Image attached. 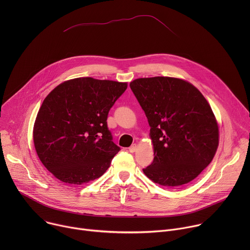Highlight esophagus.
Returning a JSON list of instances; mask_svg holds the SVG:
<instances>
[{
  "label": "esophagus",
  "instance_id": "esophagus-1",
  "mask_svg": "<svg viewBox=\"0 0 250 250\" xmlns=\"http://www.w3.org/2000/svg\"><path fill=\"white\" fill-rule=\"evenodd\" d=\"M136 149H137V146L134 144V145H132L129 148H128V150H129V152H131V153H133V152H135L136 151Z\"/></svg>",
  "mask_w": 250,
  "mask_h": 250
}]
</instances>
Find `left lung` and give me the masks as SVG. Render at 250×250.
<instances>
[{"label":"left lung","mask_w":250,"mask_h":250,"mask_svg":"<svg viewBox=\"0 0 250 250\" xmlns=\"http://www.w3.org/2000/svg\"><path fill=\"white\" fill-rule=\"evenodd\" d=\"M129 86L147 118L154 148L153 162L144 173L166 187L191 182L218 149L219 126L210 105L181 79L139 78Z\"/></svg>","instance_id":"8db88e82"}]
</instances>
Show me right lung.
<instances>
[{
	"label": "right lung",
	"instance_id": "add662e5",
	"mask_svg": "<svg viewBox=\"0 0 250 250\" xmlns=\"http://www.w3.org/2000/svg\"><path fill=\"white\" fill-rule=\"evenodd\" d=\"M126 83L76 78L44 99L33 127L37 153L61 182L82 185L101 177L121 148L106 119Z\"/></svg>",
	"mask_w": 250,
	"mask_h": 250
}]
</instances>
